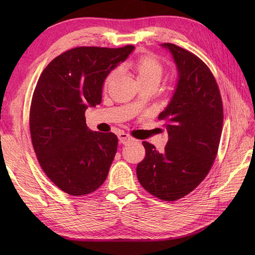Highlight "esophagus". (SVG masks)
I'll return each mask as SVG.
<instances>
[{"mask_svg":"<svg viewBox=\"0 0 255 255\" xmlns=\"http://www.w3.org/2000/svg\"><path fill=\"white\" fill-rule=\"evenodd\" d=\"M118 139H119V141H121L123 144H126V143L130 142V141H134V139L131 136H129L128 133H125V132L119 133Z\"/></svg>","mask_w":255,"mask_h":255,"instance_id":"obj_1","label":"esophagus"}]
</instances>
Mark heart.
Masks as SVG:
<instances>
[{"label": "heart", "instance_id": "heart-1", "mask_svg": "<svg viewBox=\"0 0 255 255\" xmlns=\"http://www.w3.org/2000/svg\"><path fill=\"white\" fill-rule=\"evenodd\" d=\"M123 69L132 72L139 84L154 83L158 85L164 74L163 64L158 58L152 55H141L134 58L131 62L125 64ZM115 78L116 71H111L108 73L104 83H103V89L107 90Z\"/></svg>", "mask_w": 255, "mask_h": 255}]
</instances>
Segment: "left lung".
<instances>
[{
	"label": "left lung",
	"instance_id": "left-lung-1",
	"mask_svg": "<svg viewBox=\"0 0 255 255\" xmlns=\"http://www.w3.org/2000/svg\"><path fill=\"white\" fill-rule=\"evenodd\" d=\"M178 82L170 104L159 115L169 133L164 152L143 141L144 159L137 165L141 186L151 195L173 202L194 191L207 176L217 156L224 107L214 74L203 60L173 44Z\"/></svg>",
	"mask_w": 255,
	"mask_h": 255
}]
</instances>
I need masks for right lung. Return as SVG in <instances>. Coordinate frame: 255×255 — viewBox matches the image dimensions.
Masks as SVG:
<instances>
[{
  "mask_svg": "<svg viewBox=\"0 0 255 255\" xmlns=\"http://www.w3.org/2000/svg\"><path fill=\"white\" fill-rule=\"evenodd\" d=\"M133 48L77 47L56 57L40 74L29 112L31 142L42 171L64 193L84 196L106 180L118 138L91 131L85 111L101 104L106 75Z\"/></svg>",
  "mask_w": 255,
  "mask_h": 255,
  "instance_id": "1",
  "label": "right lung"
}]
</instances>
